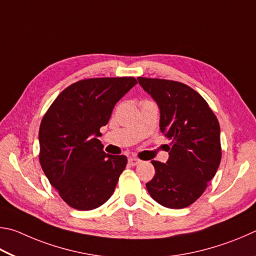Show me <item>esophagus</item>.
<instances>
[{
  "instance_id": "34e87169",
  "label": "esophagus",
  "mask_w": 256,
  "mask_h": 256,
  "mask_svg": "<svg viewBox=\"0 0 256 256\" xmlns=\"http://www.w3.org/2000/svg\"><path fill=\"white\" fill-rule=\"evenodd\" d=\"M140 160L136 158H128V163H129V165H132V166H136L137 164H140Z\"/></svg>"
}]
</instances>
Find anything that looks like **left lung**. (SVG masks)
Returning <instances> with one entry per match:
<instances>
[{"label":"left lung","mask_w":256,"mask_h":256,"mask_svg":"<svg viewBox=\"0 0 256 256\" xmlns=\"http://www.w3.org/2000/svg\"><path fill=\"white\" fill-rule=\"evenodd\" d=\"M160 109V129L171 140L166 163L152 160L155 176L146 183L156 202L186 208L200 198L222 160L220 127L204 98L176 80L137 78Z\"/></svg>","instance_id":"1"}]
</instances>
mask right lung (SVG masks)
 Segmentation results:
<instances>
[{"label": "right lung", "instance_id": "obj_1", "mask_svg": "<svg viewBox=\"0 0 256 256\" xmlns=\"http://www.w3.org/2000/svg\"><path fill=\"white\" fill-rule=\"evenodd\" d=\"M135 78L78 80L66 88L44 116L39 160L62 199L78 210L100 207L116 189L127 165L124 155H109L98 140Z\"/></svg>", "mask_w": 256, "mask_h": 256}]
</instances>
